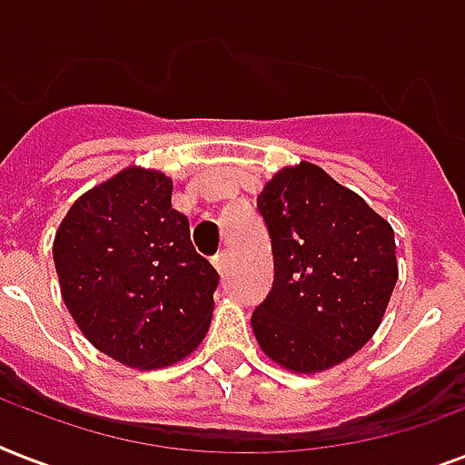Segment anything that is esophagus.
<instances>
[{"label": "esophagus", "instance_id": "1", "mask_svg": "<svg viewBox=\"0 0 465 465\" xmlns=\"http://www.w3.org/2000/svg\"><path fill=\"white\" fill-rule=\"evenodd\" d=\"M212 265L217 268L219 275L224 277L226 270H229V253H226V251H219V253L214 255V258H212Z\"/></svg>", "mask_w": 465, "mask_h": 465}]
</instances>
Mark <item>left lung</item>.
Listing matches in <instances>:
<instances>
[{
  "label": "left lung",
  "mask_w": 465,
  "mask_h": 465,
  "mask_svg": "<svg viewBox=\"0 0 465 465\" xmlns=\"http://www.w3.org/2000/svg\"><path fill=\"white\" fill-rule=\"evenodd\" d=\"M275 282L253 311L262 354L292 374H323L374 338L398 282L393 226L323 168L282 166L258 195Z\"/></svg>",
  "instance_id": "8db88e82"
}]
</instances>
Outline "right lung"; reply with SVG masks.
Returning a JSON list of instances; mask_svg holds the SVG:
<instances>
[{
  "label": "right lung",
  "mask_w": 465,
  "mask_h": 465,
  "mask_svg": "<svg viewBox=\"0 0 465 465\" xmlns=\"http://www.w3.org/2000/svg\"><path fill=\"white\" fill-rule=\"evenodd\" d=\"M163 171L125 166L54 232L62 302L91 345L130 369L173 367L210 331L219 275L195 253Z\"/></svg>",
  "instance_id": "right-lung-1"
}]
</instances>
